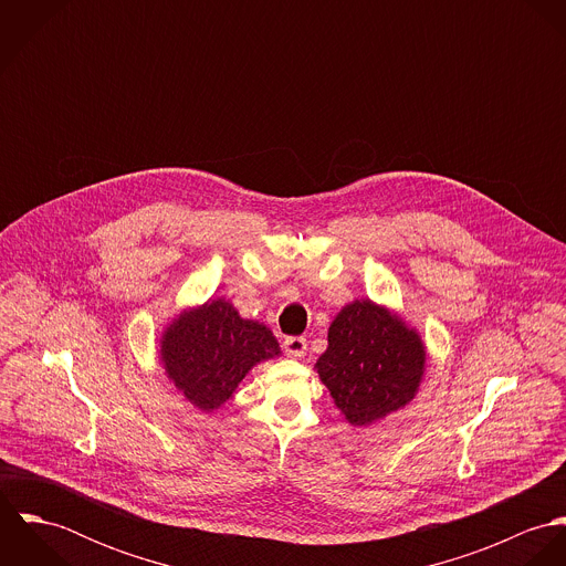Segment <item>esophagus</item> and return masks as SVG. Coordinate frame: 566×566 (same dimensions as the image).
<instances>
[{
    "label": "esophagus",
    "mask_w": 566,
    "mask_h": 566,
    "mask_svg": "<svg viewBox=\"0 0 566 566\" xmlns=\"http://www.w3.org/2000/svg\"><path fill=\"white\" fill-rule=\"evenodd\" d=\"M283 350L287 357H303L307 353V339L305 337H298V335H292V337H285L283 339Z\"/></svg>",
    "instance_id": "esophagus-1"
}]
</instances>
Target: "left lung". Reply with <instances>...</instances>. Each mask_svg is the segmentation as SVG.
I'll list each match as a JSON object with an SVG mask.
<instances>
[{"label":"left lung","instance_id":"obj_1","mask_svg":"<svg viewBox=\"0 0 566 566\" xmlns=\"http://www.w3.org/2000/svg\"><path fill=\"white\" fill-rule=\"evenodd\" d=\"M318 375L350 424H368L401 409L424 373V346L388 310L355 301L328 326Z\"/></svg>","mask_w":566,"mask_h":566}]
</instances>
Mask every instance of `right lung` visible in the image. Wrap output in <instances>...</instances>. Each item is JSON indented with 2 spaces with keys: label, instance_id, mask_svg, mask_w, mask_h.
<instances>
[{
  "label": "right lung",
  "instance_id": "right-lung-1",
  "mask_svg": "<svg viewBox=\"0 0 566 566\" xmlns=\"http://www.w3.org/2000/svg\"><path fill=\"white\" fill-rule=\"evenodd\" d=\"M279 353V342L265 324L243 321L222 298L180 314L161 342L167 377L187 401L205 411L227 403L254 364Z\"/></svg>",
  "mask_w": 566,
  "mask_h": 566
}]
</instances>
